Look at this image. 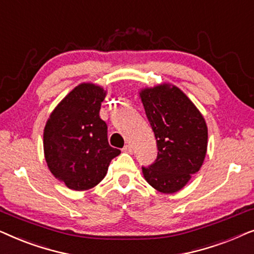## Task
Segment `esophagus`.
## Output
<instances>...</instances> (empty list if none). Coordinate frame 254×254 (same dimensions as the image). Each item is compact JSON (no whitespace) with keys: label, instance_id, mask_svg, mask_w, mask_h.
Listing matches in <instances>:
<instances>
[{"label":"esophagus","instance_id":"34e87169","mask_svg":"<svg viewBox=\"0 0 254 254\" xmlns=\"http://www.w3.org/2000/svg\"><path fill=\"white\" fill-rule=\"evenodd\" d=\"M123 151L124 152H128V154H131V152H133V148H131L130 144H126L123 148Z\"/></svg>","mask_w":254,"mask_h":254}]
</instances>
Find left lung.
I'll use <instances>...</instances> for the list:
<instances>
[{
    "label": "left lung",
    "instance_id": "left-lung-1",
    "mask_svg": "<svg viewBox=\"0 0 254 254\" xmlns=\"http://www.w3.org/2000/svg\"><path fill=\"white\" fill-rule=\"evenodd\" d=\"M140 97L158 149L156 161L142 168L144 179L158 192H178L202 166L208 143L206 121L175 85L142 89Z\"/></svg>",
    "mask_w": 254,
    "mask_h": 254
}]
</instances>
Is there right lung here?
Listing matches in <instances>:
<instances>
[{
    "label": "right lung",
    "instance_id": "obj_1",
    "mask_svg": "<svg viewBox=\"0 0 254 254\" xmlns=\"http://www.w3.org/2000/svg\"><path fill=\"white\" fill-rule=\"evenodd\" d=\"M105 96L102 86L82 83L59 103L45 126L48 169L70 190L95 187L121 152L109 144L107 125L99 117Z\"/></svg>",
    "mask_w": 254,
    "mask_h": 254
}]
</instances>
